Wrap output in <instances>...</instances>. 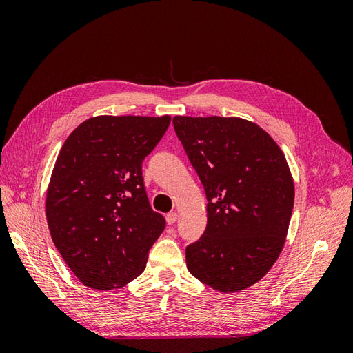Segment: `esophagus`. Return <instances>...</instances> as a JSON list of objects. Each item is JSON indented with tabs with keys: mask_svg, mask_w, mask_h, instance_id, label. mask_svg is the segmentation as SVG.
Segmentation results:
<instances>
[{
	"mask_svg": "<svg viewBox=\"0 0 353 353\" xmlns=\"http://www.w3.org/2000/svg\"><path fill=\"white\" fill-rule=\"evenodd\" d=\"M176 219H178V215H176L175 212H170V213H168V215H166V221H168L169 225H174V223L176 222Z\"/></svg>",
	"mask_w": 353,
	"mask_h": 353,
	"instance_id": "1",
	"label": "esophagus"
}]
</instances>
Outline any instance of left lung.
I'll return each instance as SVG.
<instances>
[{"label":"left lung","mask_w":353,"mask_h":353,"mask_svg":"<svg viewBox=\"0 0 353 353\" xmlns=\"http://www.w3.org/2000/svg\"><path fill=\"white\" fill-rule=\"evenodd\" d=\"M172 123L208 199V225L187 245V268L219 292L248 288L284 245L294 203L287 160L262 128L240 117L175 116Z\"/></svg>","instance_id":"1"}]
</instances>
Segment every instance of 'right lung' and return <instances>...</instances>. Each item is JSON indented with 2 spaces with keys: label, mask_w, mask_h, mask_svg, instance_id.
I'll list each match as a JSON object with an SVG mask.
<instances>
[{
  "label": "right lung",
  "mask_w": 353,
  "mask_h": 353,
  "mask_svg": "<svg viewBox=\"0 0 353 353\" xmlns=\"http://www.w3.org/2000/svg\"><path fill=\"white\" fill-rule=\"evenodd\" d=\"M169 116H97L63 144L47 190L52 243L87 287L112 290L137 279L166 221L148 201L143 160Z\"/></svg>",
  "instance_id": "right-lung-1"
}]
</instances>
